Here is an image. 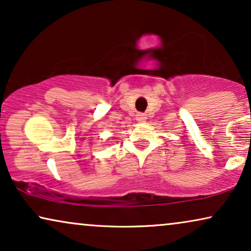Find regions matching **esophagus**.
<instances>
[{
	"label": "esophagus",
	"instance_id": "34e87169",
	"mask_svg": "<svg viewBox=\"0 0 251 251\" xmlns=\"http://www.w3.org/2000/svg\"><path fill=\"white\" fill-rule=\"evenodd\" d=\"M145 120H146L145 114H143V113H139V114H137V121L143 122V121H145Z\"/></svg>",
	"mask_w": 251,
	"mask_h": 251
}]
</instances>
